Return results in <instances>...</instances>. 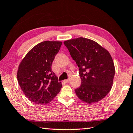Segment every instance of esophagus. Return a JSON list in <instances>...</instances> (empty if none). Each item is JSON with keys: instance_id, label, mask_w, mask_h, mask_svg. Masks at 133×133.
<instances>
[{"instance_id": "esophagus-1", "label": "esophagus", "mask_w": 133, "mask_h": 133, "mask_svg": "<svg viewBox=\"0 0 133 133\" xmlns=\"http://www.w3.org/2000/svg\"><path fill=\"white\" fill-rule=\"evenodd\" d=\"M64 82L65 83H68L69 82V79H65L64 80Z\"/></svg>"}]
</instances>
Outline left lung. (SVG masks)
Instances as JSON below:
<instances>
[{
    "mask_svg": "<svg viewBox=\"0 0 133 133\" xmlns=\"http://www.w3.org/2000/svg\"><path fill=\"white\" fill-rule=\"evenodd\" d=\"M79 67L81 85L75 89L77 97L88 104L97 103L112 88L115 66L109 52L90 39L79 37L64 41Z\"/></svg>",
    "mask_w": 133,
    "mask_h": 133,
    "instance_id": "left-lung-1",
    "label": "left lung"
}]
</instances>
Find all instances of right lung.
I'll return each instance as SVG.
<instances>
[{
    "label": "right lung",
    "mask_w": 133,
    "mask_h": 133,
    "mask_svg": "<svg viewBox=\"0 0 133 133\" xmlns=\"http://www.w3.org/2000/svg\"><path fill=\"white\" fill-rule=\"evenodd\" d=\"M61 41H45L28 52L21 62L17 79L25 95L32 102L46 104L53 100L62 87L51 69Z\"/></svg>",
    "instance_id": "right-lung-1"
}]
</instances>
